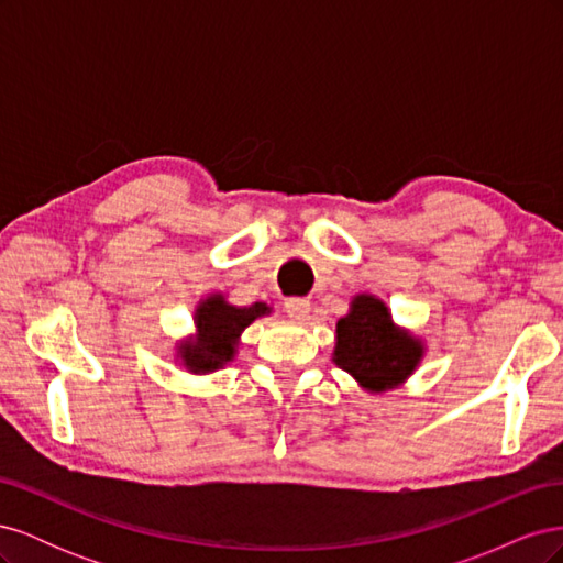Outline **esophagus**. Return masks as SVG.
Returning <instances> with one entry per match:
<instances>
[{
	"label": "esophagus",
	"instance_id": "34e87169",
	"mask_svg": "<svg viewBox=\"0 0 563 563\" xmlns=\"http://www.w3.org/2000/svg\"><path fill=\"white\" fill-rule=\"evenodd\" d=\"M284 310H286V314L291 317V319L302 321V319H308V314H310V300H305V298H288V300L284 302Z\"/></svg>",
	"mask_w": 563,
	"mask_h": 563
}]
</instances>
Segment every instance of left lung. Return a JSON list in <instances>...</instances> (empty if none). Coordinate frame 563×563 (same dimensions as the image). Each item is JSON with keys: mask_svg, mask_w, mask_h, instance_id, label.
I'll list each match as a JSON object with an SVG mask.
<instances>
[{"mask_svg": "<svg viewBox=\"0 0 563 563\" xmlns=\"http://www.w3.org/2000/svg\"><path fill=\"white\" fill-rule=\"evenodd\" d=\"M424 340L391 319L387 302L356 294L335 323L333 364L371 395L401 387L424 360Z\"/></svg>", "mask_w": 563, "mask_h": 563, "instance_id": "1", "label": "left lung"}]
</instances>
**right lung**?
<instances>
[{
    "label": "right lung",
    "mask_w": 563,
    "mask_h": 563,
    "mask_svg": "<svg viewBox=\"0 0 563 563\" xmlns=\"http://www.w3.org/2000/svg\"><path fill=\"white\" fill-rule=\"evenodd\" d=\"M267 314H272L267 302L240 308V305H232L225 294L201 298L192 314V333L176 340L174 356L178 366L192 376H209L218 368H225L240 354L244 329Z\"/></svg>",
    "instance_id": "obj_1"
}]
</instances>
